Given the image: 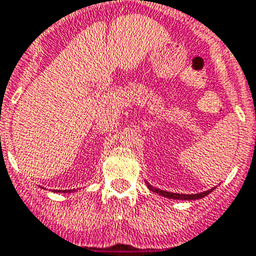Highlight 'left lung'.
<instances>
[{"label": "left lung", "mask_w": 256, "mask_h": 256, "mask_svg": "<svg viewBox=\"0 0 256 256\" xmlns=\"http://www.w3.org/2000/svg\"><path fill=\"white\" fill-rule=\"evenodd\" d=\"M147 186L151 188L152 191L162 195V196L169 198V199H180V200H194V199H200V198H204L206 195H208L212 190H214V188H211V190L204 191V192H199V194H176V192H168V191L160 190V188H152V186H150V184H147Z\"/></svg>", "instance_id": "8db88e82"}]
</instances>
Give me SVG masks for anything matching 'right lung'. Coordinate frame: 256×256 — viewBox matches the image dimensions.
<instances>
[{
	"label": "right lung",
	"instance_id": "right-lung-1",
	"mask_svg": "<svg viewBox=\"0 0 256 256\" xmlns=\"http://www.w3.org/2000/svg\"><path fill=\"white\" fill-rule=\"evenodd\" d=\"M66 191H68V190H66ZM70 191H72V190H70Z\"/></svg>",
	"mask_w": 256,
	"mask_h": 256
}]
</instances>
